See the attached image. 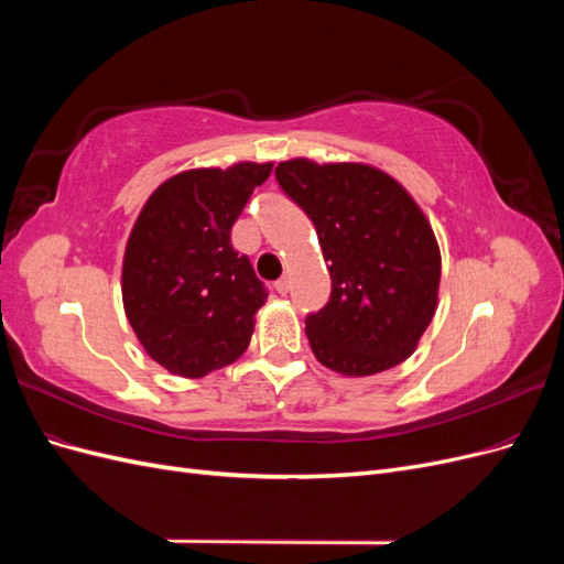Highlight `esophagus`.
Returning <instances> with one entry per match:
<instances>
[{
  "instance_id": "obj_1",
  "label": "esophagus",
  "mask_w": 564,
  "mask_h": 564,
  "mask_svg": "<svg viewBox=\"0 0 564 564\" xmlns=\"http://www.w3.org/2000/svg\"><path fill=\"white\" fill-rule=\"evenodd\" d=\"M289 289H292V280H289L286 275H282V278L275 282V292L284 296V294H289Z\"/></svg>"
}]
</instances>
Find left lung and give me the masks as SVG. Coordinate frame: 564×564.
Masks as SVG:
<instances>
[{
    "label": "left lung",
    "mask_w": 564,
    "mask_h": 564,
    "mask_svg": "<svg viewBox=\"0 0 564 564\" xmlns=\"http://www.w3.org/2000/svg\"><path fill=\"white\" fill-rule=\"evenodd\" d=\"M282 191L308 214L329 261L332 296L305 317L317 360L344 377L404 362L437 308L440 247L429 218L381 169L280 162Z\"/></svg>",
    "instance_id": "left-lung-1"
}]
</instances>
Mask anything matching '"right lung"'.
<instances>
[{
    "instance_id": "right-lung-1",
    "label": "right lung",
    "mask_w": 564,
    "mask_h": 564,
    "mask_svg": "<svg viewBox=\"0 0 564 564\" xmlns=\"http://www.w3.org/2000/svg\"><path fill=\"white\" fill-rule=\"evenodd\" d=\"M272 162L191 169L164 181L135 218L122 265V299L145 352L185 379L240 357L268 299L230 230Z\"/></svg>"
}]
</instances>
